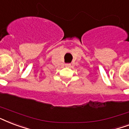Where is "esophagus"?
<instances>
[{
	"instance_id": "obj_1",
	"label": "esophagus",
	"mask_w": 129,
	"mask_h": 129,
	"mask_svg": "<svg viewBox=\"0 0 129 129\" xmlns=\"http://www.w3.org/2000/svg\"><path fill=\"white\" fill-rule=\"evenodd\" d=\"M66 67H70L71 66V64H70V63H66Z\"/></svg>"
}]
</instances>
